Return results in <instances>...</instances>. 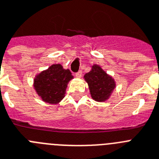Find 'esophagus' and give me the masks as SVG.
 I'll list each match as a JSON object with an SVG mask.
<instances>
[{"label":"esophagus","mask_w":159,"mask_h":159,"mask_svg":"<svg viewBox=\"0 0 159 159\" xmlns=\"http://www.w3.org/2000/svg\"><path fill=\"white\" fill-rule=\"evenodd\" d=\"M75 76L77 77V78H81V76H82V71H81V70H79L78 73H76Z\"/></svg>","instance_id":"34e87169"}]
</instances>
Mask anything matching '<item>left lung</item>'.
Listing matches in <instances>:
<instances>
[{
    "instance_id": "obj_1",
    "label": "left lung",
    "mask_w": 159,
    "mask_h": 159,
    "mask_svg": "<svg viewBox=\"0 0 159 159\" xmlns=\"http://www.w3.org/2000/svg\"><path fill=\"white\" fill-rule=\"evenodd\" d=\"M84 78L89 85L92 98L97 102L108 99L115 88L114 79L97 65L92 66V70L85 74Z\"/></svg>"
}]
</instances>
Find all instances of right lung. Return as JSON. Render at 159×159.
I'll return each instance as SVG.
<instances>
[{"label": "right lung", "mask_w": 159, "mask_h": 159, "mask_svg": "<svg viewBox=\"0 0 159 159\" xmlns=\"http://www.w3.org/2000/svg\"><path fill=\"white\" fill-rule=\"evenodd\" d=\"M73 78L70 70H64L59 64L53 65L36 76L34 89L44 102L57 104L65 97L67 84Z\"/></svg>", "instance_id": "right-lung-1"}]
</instances>
